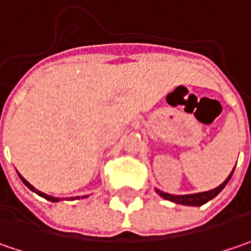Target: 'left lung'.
I'll list each match as a JSON object with an SVG mask.
<instances>
[{
	"instance_id": "left-lung-1",
	"label": "left lung",
	"mask_w": 251,
	"mask_h": 251,
	"mask_svg": "<svg viewBox=\"0 0 251 251\" xmlns=\"http://www.w3.org/2000/svg\"><path fill=\"white\" fill-rule=\"evenodd\" d=\"M231 175H233V172L230 173V176H228L227 179H226L223 183L220 184V186H217V187L213 189V190H209V192L195 193V195H183V196H173V195L163 193V192H159V190H157V193H159L163 199L170 200V201H175V203H179V204H187V206H201V204L207 203L209 200H212L213 198H216V196H217V195L225 189V186H226L228 180H230Z\"/></svg>"
}]
</instances>
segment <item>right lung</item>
I'll return each instance as SVG.
<instances>
[{
	"mask_svg": "<svg viewBox=\"0 0 251 251\" xmlns=\"http://www.w3.org/2000/svg\"><path fill=\"white\" fill-rule=\"evenodd\" d=\"M20 177H21V180H23L24 184H25V186H26L28 189H31L32 192H35V193H38L39 196H42V198H45V199L50 200V201H58V200H59V199H58V198H52V196H48V195H45V193H42V192H39V190H37V189H35V187H34L32 184L28 183V182H26V180L24 179L23 176H21V175H20ZM82 198H85V196H82ZM72 199H74V198H72ZM78 199H79V198H78Z\"/></svg>",
	"mask_w": 251,
	"mask_h": 251,
	"instance_id": "1",
	"label": "right lung"
}]
</instances>
